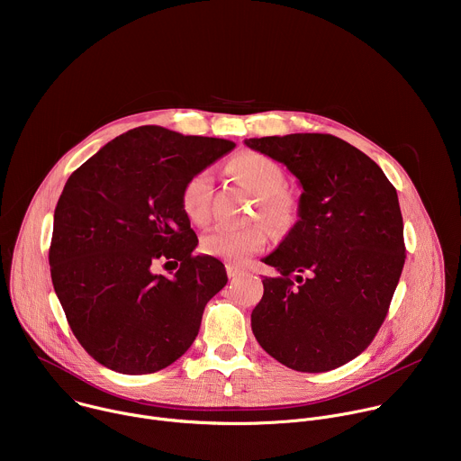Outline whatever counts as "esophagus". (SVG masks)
Instances as JSON below:
<instances>
[{"instance_id": "obj_1", "label": "esophagus", "mask_w": 461, "mask_h": 461, "mask_svg": "<svg viewBox=\"0 0 461 461\" xmlns=\"http://www.w3.org/2000/svg\"><path fill=\"white\" fill-rule=\"evenodd\" d=\"M226 272H228V277H230V279H237V277L244 276V270L239 268V267H235V265H226Z\"/></svg>"}]
</instances>
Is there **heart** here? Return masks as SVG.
<instances>
[{
    "instance_id": "1",
    "label": "heart",
    "mask_w": 461,
    "mask_h": 461,
    "mask_svg": "<svg viewBox=\"0 0 461 461\" xmlns=\"http://www.w3.org/2000/svg\"><path fill=\"white\" fill-rule=\"evenodd\" d=\"M230 171L258 196V215L272 228H286L295 215V204L290 194L283 191L286 184L285 169L270 157L262 153L246 151L231 158ZM213 194V176L210 169L193 173L182 185L180 206L187 221L194 226H203L210 219ZM267 231L260 226L246 228H215L201 239V251L204 255L221 258L230 265L242 262L258 253L267 246Z\"/></svg>"
}]
</instances>
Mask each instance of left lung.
Returning a JSON list of instances; mask_svg holds the SVG:
<instances>
[{"label": "left lung", "instance_id": "1", "mask_svg": "<svg viewBox=\"0 0 461 461\" xmlns=\"http://www.w3.org/2000/svg\"><path fill=\"white\" fill-rule=\"evenodd\" d=\"M285 164L303 193L297 222L262 260L265 277L251 330L274 359L297 372H328L375 338L403 265V217L396 187L348 142L321 133L249 139Z\"/></svg>", "mask_w": 461, "mask_h": 461}]
</instances>
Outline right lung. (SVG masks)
Masks as SVG:
<instances>
[{
    "label": "right lung",
    "instance_id": "add662e5",
    "mask_svg": "<svg viewBox=\"0 0 461 461\" xmlns=\"http://www.w3.org/2000/svg\"><path fill=\"white\" fill-rule=\"evenodd\" d=\"M233 142L184 137L158 125L131 129L82 164L54 210L49 265L73 334L100 365L151 374L199 334L208 301L228 276L199 244L180 206L184 182ZM175 261L173 278L155 275Z\"/></svg>",
    "mask_w": 461,
    "mask_h": 461
}]
</instances>
